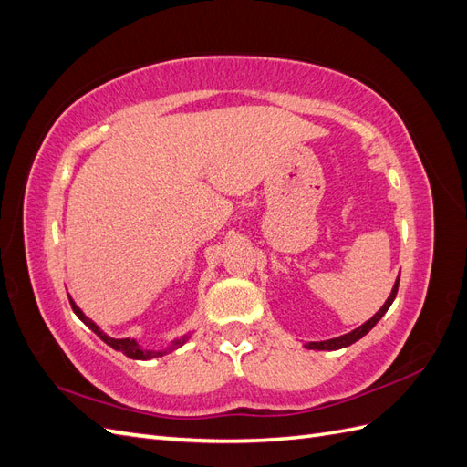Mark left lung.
Instances as JSON below:
<instances>
[{
    "label": "left lung",
    "mask_w": 467,
    "mask_h": 467,
    "mask_svg": "<svg viewBox=\"0 0 467 467\" xmlns=\"http://www.w3.org/2000/svg\"><path fill=\"white\" fill-rule=\"evenodd\" d=\"M398 288H400V275H398V278H395V285H393V288H391V294L388 296V300L384 302V306H381L378 312L368 319V321H364L360 327H357V329H352L350 333H347V335H341V337H335V338H329V341H319V343H306L304 347L306 348H309V350H338V348H345V347H350L352 343H357L358 338H362L366 333H370V329L374 327V325L386 316V312L389 309V306L393 304V300H395V294H398Z\"/></svg>",
    "instance_id": "1"
}]
</instances>
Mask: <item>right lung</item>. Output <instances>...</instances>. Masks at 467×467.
I'll list each match as a JSON object with an SVG mask.
<instances>
[{"mask_svg": "<svg viewBox=\"0 0 467 467\" xmlns=\"http://www.w3.org/2000/svg\"><path fill=\"white\" fill-rule=\"evenodd\" d=\"M69 298V304H72V309H74V314L88 325V327L101 338V341H105L110 348H115V350H119V352H122L124 357H129V358H134V360H151V358H158V357H165L167 352H171V350H175V348H179V347H182L185 345L189 338H191V333H187V335H182V337H179V338H175V341H171V345H169L167 348H163V350H151V348H144V347H140L138 345V341L136 338H130V337H126V338H115V337H109L101 327H99V325L93 321V319H89L86 314L81 312V309L78 307V304L72 300V296H67Z\"/></svg>", "mask_w": 467, "mask_h": 467, "instance_id": "obj_1", "label": "right lung"}]
</instances>
